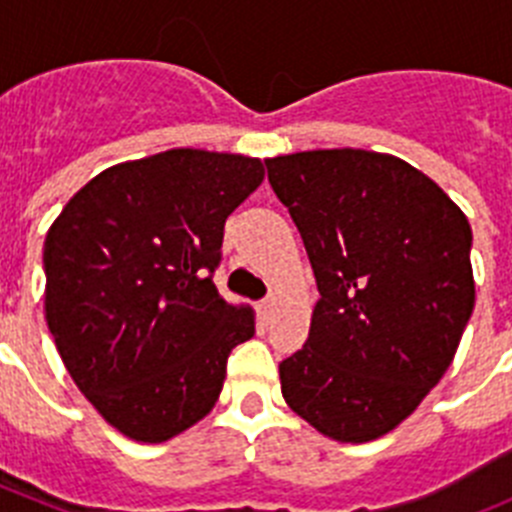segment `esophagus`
<instances>
[{
    "instance_id": "34e87169",
    "label": "esophagus",
    "mask_w": 512,
    "mask_h": 512,
    "mask_svg": "<svg viewBox=\"0 0 512 512\" xmlns=\"http://www.w3.org/2000/svg\"><path fill=\"white\" fill-rule=\"evenodd\" d=\"M259 315L264 320H269L274 315V297H266V300L259 302Z\"/></svg>"
}]
</instances>
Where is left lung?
<instances>
[{"label": "left lung", "mask_w": 512, "mask_h": 512, "mask_svg": "<svg viewBox=\"0 0 512 512\" xmlns=\"http://www.w3.org/2000/svg\"><path fill=\"white\" fill-rule=\"evenodd\" d=\"M320 300L282 395L323 436L364 443L408 418L474 310L472 228L433 179L361 148L266 158Z\"/></svg>", "instance_id": "1"}]
</instances>
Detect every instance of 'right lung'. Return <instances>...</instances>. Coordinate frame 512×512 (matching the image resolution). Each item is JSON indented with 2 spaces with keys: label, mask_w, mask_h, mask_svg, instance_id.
<instances>
[{
  "label": "right lung",
  "mask_w": 512,
  "mask_h": 512,
  "mask_svg": "<svg viewBox=\"0 0 512 512\" xmlns=\"http://www.w3.org/2000/svg\"><path fill=\"white\" fill-rule=\"evenodd\" d=\"M259 158L174 148L102 171L45 235V320L104 420L161 443L215 408L253 312L217 292L230 212Z\"/></svg>",
  "instance_id": "right-lung-1"
}]
</instances>
